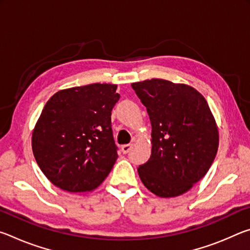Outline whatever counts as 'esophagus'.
<instances>
[{"mask_svg": "<svg viewBox=\"0 0 250 250\" xmlns=\"http://www.w3.org/2000/svg\"><path fill=\"white\" fill-rule=\"evenodd\" d=\"M131 149H132V145H125V146H121L122 153H125V154L128 153V152H129Z\"/></svg>", "mask_w": 250, "mask_h": 250, "instance_id": "obj_1", "label": "esophagus"}]
</instances>
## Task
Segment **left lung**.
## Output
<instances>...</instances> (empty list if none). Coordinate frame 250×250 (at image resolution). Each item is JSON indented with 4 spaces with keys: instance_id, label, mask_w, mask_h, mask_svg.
Masks as SVG:
<instances>
[{
    "instance_id": "8db88e82",
    "label": "left lung",
    "mask_w": 250,
    "mask_h": 250,
    "mask_svg": "<svg viewBox=\"0 0 250 250\" xmlns=\"http://www.w3.org/2000/svg\"><path fill=\"white\" fill-rule=\"evenodd\" d=\"M131 86L152 125L151 156L138 167L139 176L156 196H180L205 176L216 156L215 118L203 95L188 84L153 78Z\"/></svg>"
}]
</instances>
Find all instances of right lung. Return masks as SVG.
Masks as SVG:
<instances>
[{
  "label": "right lung",
  "instance_id": "right-lung-1",
  "mask_svg": "<svg viewBox=\"0 0 250 250\" xmlns=\"http://www.w3.org/2000/svg\"><path fill=\"white\" fill-rule=\"evenodd\" d=\"M117 84L91 83L50 97L32 133V149L44 175L61 189L88 193L103 183L118 158L111 111Z\"/></svg>",
  "mask_w": 250,
  "mask_h": 250
}]
</instances>
